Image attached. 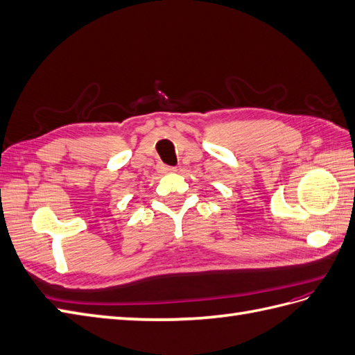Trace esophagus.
Wrapping results in <instances>:
<instances>
[{
  "instance_id": "esophagus-1",
  "label": "esophagus",
  "mask_w": 355,
  "mask_h": 355,
  "mask_svg": "<svg viewBox=\"0 0 355 355\" xmlns=\"http://www.w3.org/2000/svg\"><path fill=\"white\" fill-rule=\"evenodd\" d=\"M158 170H159V173H173V171H176V167L166 166V164H159Z\"/></svg>"
}]
</instances>
